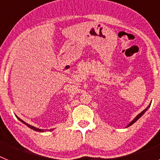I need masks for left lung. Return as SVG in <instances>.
I'll return each instance as SVG.
<instances>
[{
	"label": "left lung",
	"instance_id": "left-lung-1",
	"mask_svg": "<svg viewBox=\"0 0 160 160\" xmlns=\"http://www.w3.org/2000/svg\"><path fill=\"white\" fill-rule=\"evenodd\" d=\"M151 107V103H150V105H149V106H148V107H147V108H146V109H145V110H143V111H142V112H141V113H139V114H138V115H137V116H136V117H135V118H134V119H133V120H132V121H131V122H130V123H129V124H128V126H127V128H128V127H130V126H131V125H132V124H134V123H135V122H136V121H137V120H138V118H141V116H142V114H144V113H145V112H146V111H148V108H149V107Z\"/></svg>",
	"mask_w": 160,
	"mask_h": 160
}]
</instances>
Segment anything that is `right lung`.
Segmentation results:
<instances>
[{
    "label": "right lung",
    "instance_id": "1",
    "mask_svg": "<svg viewBox=\"0 0 160 160\" xmlns=\"http://www.w3.org/2000/svg\"><path fill=\"white\" fill-rule=\"evenodd\" d=\"M16 117H17V118H18V120H20V121H21V122H22V123L25 124V125L27 126L28 128H30V129L33 130V131H38V132H44V131H47V130L39 129V128H35V127H33V126H32V125H29V124H28L27 122H25V121H23V120H22V119H21V118H18V116H16ZM53 129H50V130H49V131H53Z\"/></svg>",
    "mask_w": 160,
    "mask_h": 160
}]
</instances>
